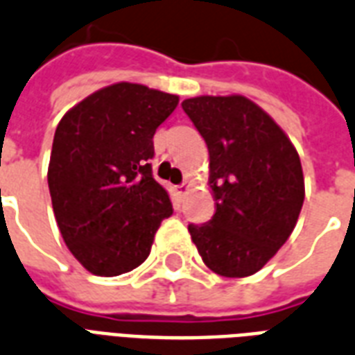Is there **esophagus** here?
<instances>
[{"mask_svg": "<svg viewBox=\"0 0 355 355\" xmlns=\"http://www.w3.org/2000/svg\"><path fill=\"white\" fill-rule=\"evenodd\" d=\"M189 186H191V184H189L188 180H184V182L180 184V186H177V193H178V196H186V193H188Z\"/></svg>", "mask_w": 355, "mask_h": 355, "instance_id": "1", "label": "esophagus"}]
</instances>
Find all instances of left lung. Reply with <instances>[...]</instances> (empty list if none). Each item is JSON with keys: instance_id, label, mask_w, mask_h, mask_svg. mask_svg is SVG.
Returning <instances> with one entry per match:
<instances>
[{"instance_id": "1", "label": "left lung", "mask_w": 355, "mask_h": 355, "mask_svg": "<svg viewBox=\"0 0 355 355\" xmlns=\"http://www.w3.org/2000/svg\"><path fill=\"white\" fill-rule=\"evenodd\" d=\"M205 137L216 212L188 231L202 262L223 277L257 274L296 227L304 171L288 135L242 94L182 102Z\"/></svg>"}]
</instances>
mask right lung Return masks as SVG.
<instances>
[{"label": "right lung", "mask_w": 355, "mask_h": 355, "mask_svg": "<svg viewBox=\"0 0 355 355\" xmlns=\"http://www.w3.org/2000/svg\"><path fill=\"white\" fill-rule=\"evenodd\" d=\"M177 105V94L119 81L59 121L48 166L51 207L67 248L91 274L113 277L139 266L173 214L148 159L154 132Z\"/></svg>", "instance_id": "obj_1"}]
</instances>
